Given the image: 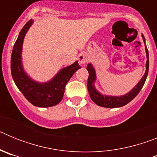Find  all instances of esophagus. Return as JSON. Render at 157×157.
<instances>
[{
    "label": "esophagus",
    "instance_id": "34e87169",
    "mask_svg": "<svg viewBox=\"0 0 157 157\" xmlns=\"http://www.w3.org/2000/svg\"><path fill=\"white\" fill-rule=\"evenodd\" d=\"M78 63L80 64H85L88 60V57L85 53H80L78 56Z\"/></svg>",
    "mask_w": 157,
    "mask_h": 157
}]
</instances>
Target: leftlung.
Wrapping results in <instances>:
<instances>
[{
	"label": "left lung",
	"mask_w": 157,
	"mask_h": 157,
	"mask_svg": "<svg viewBox=\"0 0 157 157\" xmlns=\"http://www.w3.org/2000/svg\"><path fill=\"white\" fill-rule=\"evenodd\" d=\"M142 35V38H143L144 43L145 45V52H146V71L145 72V75L143 77L141 78V79L140 80L139 82L134 87L129 93L123 96H120V97H114V96H106L102 95L100 94L97 90H96L95 86H94V82L96 80V73L95 70H94V67L91 63H88L86 67V69L89 72V77H88V82H87V89H88L89 94L90 96L91 99L94 101L96 105H99L101 107H105V108H119V107H122L128 104L129 102L132 101L136 96L138 95V93L141 90V88L143 87L144 84L146 80L147 75H148V72H149V52L147 49L146 45H145V37Z\"/></svg>",
	"instance_id": "left-lung-1"
}]
</instances>
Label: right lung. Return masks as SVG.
I'll return each mask as SVG.
<instances>
[{"instance_id": "obj_1", "label": "right lung", "mask_w": 157, "mask_h": 157, "mask_svg": "<svg viewBox=\"0 0 157 157\" xmlns=\"http://www.w3.org/2000/svg\"><path fill=\"white\" fill-rule=\"evenodd\" d=\"M34 21L30 19L24 25L16 40L11 57V72L13 80L27 101L34 106L48 108L59 104L63 99L65 86L75 72L81 67L78 61L59 71L50 81L40 83L32 80L22 66V46L24 37Z\"/></svg>"}]
</instances>
